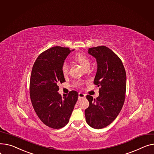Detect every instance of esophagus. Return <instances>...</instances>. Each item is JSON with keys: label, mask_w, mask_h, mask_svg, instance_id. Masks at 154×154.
I'll use <instances>...</instances> for the list:
<instances>
[{"label": "esophagus", "mask_w": 154, "mask_h": 154, "mask_svg": "<svg viewBox=\"0 0 154 154\" xmlns=\"http://www.w3.org/2000/svg\"><path fill=\"white\" fill-rule=\"evenodd\" d=\"M85 97V95L83 93H81V92H80V93H79V100H81L82 98H84Z\"/></svg>", "instance_id": "obj_1"}]
</instances>
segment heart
<instances>
[{"mask_svg": "<svg viewBox=\"0 0 154 154\" xmlns=\"http://www.w3.org/2000/svg\"><path fill=\"white\" fill-rule=\"evenodd\" d=\"M74 59L82 66V67L85 69L90 66V59L88 56L84 53H79L74 56ZM61 71L64 75H66L68 74V66L67 63H64L61 66ZM81 84H77V86L80 85Z\"/></svg>", "mask_w": 154, "mask_h": 154, "instance_id": "obj_1", "label": "heart"}]
</instances>
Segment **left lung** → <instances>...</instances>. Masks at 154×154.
<instances>
[{"instance_id": "8db88e82", "label": "left lung", "mask_w": 154, "mask_h": 154, "mask_svg": "<svg viewBox=\"0 0 154 154\" xmlns=\"http://www.w3.org/2000/svg\"><path fill=\"white\" fill-rule=\"evenodd\" d=\"M88 53L97 60L94 83L100 89L96 99L87 95L89 106L85 115L87 124L98 129L110 125L120 112L126 97V74L120 58L106 46L89 48Z\"/></svg>"}]
</instances>
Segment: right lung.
<instances>
[{"label":"right lung","instance_id":"obj_1","mask_svg":"<svg viewBox=\"0 0 154 154\" xmlns=\"http://www.w3.org/2000/svg\"><path fill=\"white\" fill-rule=\"evenodd\" d=\"M70 51L60 46L44 51L35 60L30 76L29 95L36 113L45 125L56 129L68 123L79 96L74 90L63 97L57 92L58 84L66 82L61 66Z\"/></svg>","mask_w":154,"mask_h":154}]
</instances>
